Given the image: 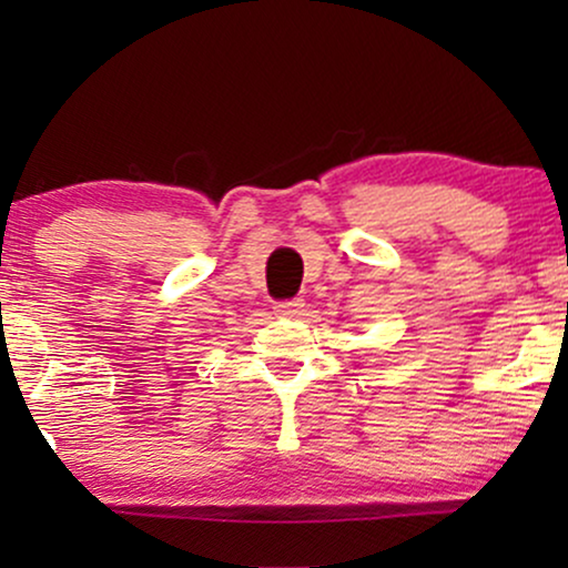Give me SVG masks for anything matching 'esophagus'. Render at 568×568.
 Here are the masks:
<instances>
[{
    "label": "esophagus",
    "mask_w": 568,
    "mask_h": 568,
    "mask_svg": "<svg viewBox=\"0 0 568 568\" xmlns=\"http://www.w3.org/2000/svg\"><path fill=\"white\" fill-rule=\"evenodd\" d=\"M302 313H305V300H300V297L286 300V302H276V305H274L276 317H300Z\"/></svg>",
    "instance_id": "esophagus-1"
}]
</instances>
